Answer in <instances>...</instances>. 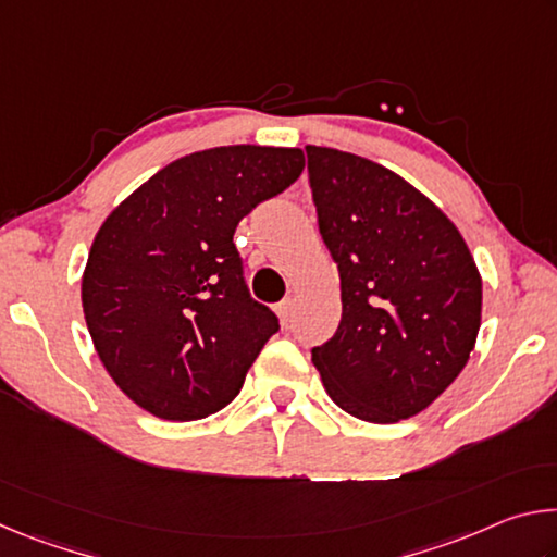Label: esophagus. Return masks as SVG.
Listing matches in <instances>:
<instances>
[{
  "instance_id": "obj_1",
  "label": "esophagus",
  "mask_w": 557,
  "mask_h": 557,
  "mask_svg": "<svg viewBox=\"0 0 557 557\" xmlns=\"http://www.w3.org/2000/svg\"><path fill=\"white\" fill-rule=\"evenodd\" d=\"M277 314H280V319H282V324L289 322V317H292V299H282V301H280V305H277Z\"/></svg>"
}]
</instances>
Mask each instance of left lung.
<instances>
[{
	"mask_svg": "<svg viewBox=\"0 0 557 557\" xmlns=\"http://www.w3.org/2000/svg\"><path fill=\"white\" fill-rule=\"evenodd\" d=\"M319 233L342 277V322L312 361L338 408L398 422L440 398L482 324V277L457 225L371 159L307 145Z\"/></svg>",
	"mask_w": 557,
	"mask_h": 557,
	"instance_id": "8db88e82",
	"label": "left lung"
}]
</instances>
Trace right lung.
<instances>
[{"label":"right lung","instance_id":"add662e5","mask_svg":"<svg viewBox=\"0 0 557 557\" xmlns=\"http://www.w3.org/2000/svg\"><path fill=\"white\" fill-rule=\"evenodd\" d=\"M301 169V149H203L157 172L100 225L83 314L110 379L139 408L201 420L240 393L280 322L250 297L233 233Z\"/></svg>","mask_w":557,"mask_h":557}]
</instances>
